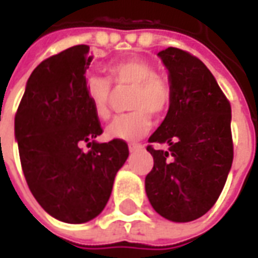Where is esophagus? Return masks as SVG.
Instances as JSON below:
<instances>
[{
    "instance_id": "34e87169",
    "label": "esophagus",
    "mask_w": 258,
    "mask_h": 258,
    "mask_svg": "<svg viewBox=\"0 0 258 258\" xmlns=\"http://www.w3.org/2000/svg\"><path fill=\"white\" fill-rule=\"evenodd\" d=\"M142 148H144V145H141V144L129 145V151H131V152H136V151H139V149H142Z\"/></svg>"
}]
</instances>
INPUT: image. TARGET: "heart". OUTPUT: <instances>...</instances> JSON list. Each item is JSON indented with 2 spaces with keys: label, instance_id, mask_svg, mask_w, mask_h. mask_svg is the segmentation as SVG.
<instances>
[{
  "label": "heart",
  "instance_id": "b5f03b06",
  "mask_svg": "<svg viewBox=\"0 0 258 258\" xmlns=\"http://www.w3.org/2000/svg\"><path fill=\"white\" fill-rule=\"evenodd\" d=\"M109 79L90 76L86 82V94L99 119L110 116L113 85L117 89H131L127 107L131 112L116 116L106 127L110 139L136 141L152 126L155 117L164 116L172 103V86L166 76L156 73L154 64L146 58L132 55L117 60L107 69Z\"/></svg>",
  "mask_w": 258,
  "mask_h": 258
}]
</instances>
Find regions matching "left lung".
Returning a JSON list of instances; mask_svg holds the SVG:
<instances>
[{"mask_svg":"<svg viewBox=\"0 0 258 258\" xmlns=\"http://www.w3.org/2000/svg\"><path fill=\"white\" fill-rule=\"evenodd\" d=\"M158 55L169 72L172 103L151 144L154 168L145 178L149 203L175 223L194 221L217 203L233 164L231 106L200 58L168 47Z\"/></svg>","mask_w":258,"mask_h":258,"instance_id":"8db88e82","label":"left lung"}]
</instances>
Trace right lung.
<instances>
[{"label":"right lung","mask_w":258,"mask_h":258,"mask_svg":"<svg viewBox=\"0 0 258 258\" xmlns=\"http://www.w3.org/2000/svg\"><path fill=\"white\" fill-rule=\"evenodd\" d=\"M89 45L70 47L31 73L15 113V139L28 188L45 213L69 224L103 211L129 148L122 139L97 144L103 134L86 94ZM87 143L89 151H83Z\"/></svg>","instance_id":"right-lung-1"}]
</instances>
